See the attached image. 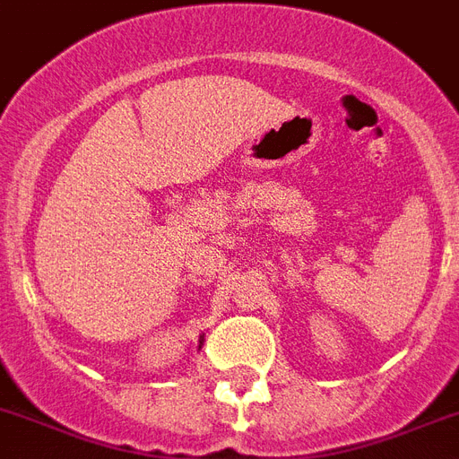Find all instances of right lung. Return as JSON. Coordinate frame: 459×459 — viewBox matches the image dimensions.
Returning a JSON list of instances; mask_svg holds the SVG:
<instances>
[{"label": "right lung", "instance_id": "right-lung-1", "mask_svg": "<svg viewBox=\"0 0 459 459\" xmlns=\"http://www.w3.org/2000/svg\"><path fill=\"white\" fill-rule=\"evenodd\" d=\"M202 344H204V338H199V350H202Z\"/></svg>", "mask_w": 459, "mask_h": 459}]
</instances>
